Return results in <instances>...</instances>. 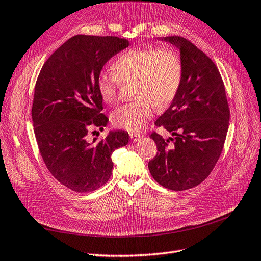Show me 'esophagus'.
Instances as JSON below:
<instances>
[{
  "instance_id": "1",
  "label": "esophagus",
  "mask_w": 261,
  "mask_h": 261,
  "mask_svg": "<svg viewBox=\"0 0 261 261\" xmlns=\"http://www.w3.org/2000/svg\"><path fill=\"white\" fill-rule=\"evenodd\" d=\"M130 138H131V140H132L133 142H137V141H139V139L141 138V135H139V133L131 132L130 133Z\"/></svg>"
}]
</instances>
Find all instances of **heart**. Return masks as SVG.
Wrapping results in <instances>:
<instances>
[{
	"label": "heart",
	"mask_w": 261,
	"mask_h": 261,
	"mask_svg": "<svg viewBox=\"0 0 261 261\" xmlns=\"http://www.w3.org/2000/svg\"><path fill=\"white\" fill-rule=\"evenodd\" d=\"M112 71H102L97 78V89L106 103L117 100L119 82L135 80V101L112 113L111 121L129 132L141 131L155 107L166 108L175 99L183 79V64L171 49H130L112 63Z\"/></svg>",
	"instance_id": "1"
}]
</instances>
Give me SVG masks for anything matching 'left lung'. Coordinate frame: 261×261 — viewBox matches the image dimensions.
<instances>
[{"label": "left lung", "instance_id": "8db88e82", "mask_svg": "<svg viewBox=\"0 0 261 261\" xmlns=\"http://www.w3.org/2000/svg\"><path fill=\"white\" fill-rule=\"evenodd\" d=\"M159 41L178 49L183 79L175 99L155 121L174 138L164 140L152 133L158 154L148 166L159 184L184 191L202 183L217 163L228 130L229 108L223 79L208 56L184 37Z\"/></svg>", "mask_w": 261, "mask_h": 261}]
</instances>
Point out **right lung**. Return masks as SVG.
<instances>
[{
  "mask_svg": "<svg viewBox=\"0 0 261 261\" xmlns=\"http://www.w3.org/2000/svg\"><path fill=\"white\" fill-rule=\"evenodd\" d=\"M130 45L116 36L76 35L53 54L35 85L32 119L45 165L59 183L78 193L92 192L111 176L113 151L129 142L128 132L109 131L89 140L91 126L109 119L102 110L97 78L109 59Z\"/></svg>",
  "mask_w": 261,
  "mask_h": 261,
  "instance_id": "right-lung-1",
  "label": "right lung"
}]
</instances>
